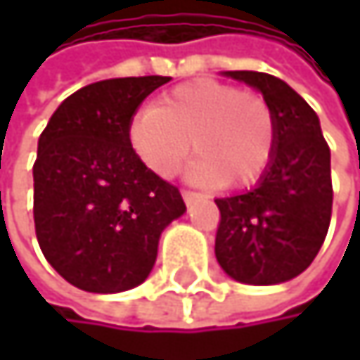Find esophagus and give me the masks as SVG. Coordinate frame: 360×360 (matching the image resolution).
<instances>
[{"mask_svg": "<svg viewBox=\"0 0 360 360\" xmlns=\"http://www.w3.org/2000/svg\"><path fill=\"white\" fill-rule=\"evenodd\" d=\"M183 200H185L187 206H193V204H198V202L202 200V193L191 191V189H183Z\"/></svg>", "mask_w": 360, "mask_h": 360, "instance_id": "1", "label": "esophagus"}]
</instances>
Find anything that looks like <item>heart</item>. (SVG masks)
<instances>
[{
  "label": "heart",
  "instance_id": "b5f03b06",
  "mask_svg": "<svg viewBox=\"0 0 360 360\" xmlns=\"http://www.w3.org/2000/svg\"><path fill=\"white\" fill-rule=\"evenodd\" d=\"M275 141L271 104L212 79L183 83L156 106L137 110L129 122V143L152 173L173 177L191 148L198 156L187 177L206 185L223 181L244 187L260 179L273 160Z\"/></svg>",
  "mask_w": 360,
  "mask_h": 360
}]
</instances>
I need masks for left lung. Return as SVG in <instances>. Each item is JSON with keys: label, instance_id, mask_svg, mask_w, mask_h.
I'll return each instance as SVG.
<instances>
[{"label": "left lung", "instance_id": "1", "mask_svg": "<svg viewBox=\"0 0 360 360\" xmlns=\"http://www.w3.org/2000/svg\"><path fill=\"white\" fill-rule=\"evenodd\" d=\"M225 77L262 94L275 114L277 141L269 169L252 189L214 200L221 210L214 254L240 283H283L315 260L329 229V146L317 112L281 79L254 70H227Z\"/></svg>", "mask_w": 360, "mask_h": 360}]
</instances>
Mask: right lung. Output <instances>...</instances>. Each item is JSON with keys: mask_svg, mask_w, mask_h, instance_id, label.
Masks as SVG:
<instances>
[{"mask_svg": "<svg viewBox=\"0 0 360 360\" xmlns=\"http://www.w3.org/2000/svg\"><path fill=\"white\" fill-rule=\"evenodd\" d=\"M171 77L91 83L51 114L33 165L37 242L75 288L131 290L150 275L160 233L185 212L179 189L152 173L129 143L139 104Z\"/></svg>", "mask_w": 360, "mask_h": 360, "instance_id": "right-lung-1", "label": "right lung"}]
</instances>
